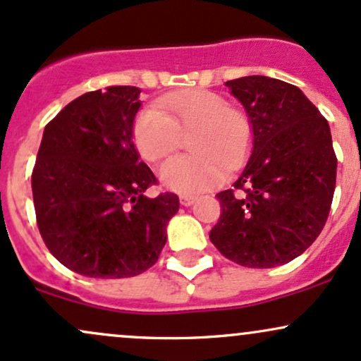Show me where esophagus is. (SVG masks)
<instances>
[{"mask_svg": "<svg viewBox=\"0 0 361 361\" xmlns=\"http://www.w3.org/2000/svg\"><path fill=\"white\" fill-rule=\"evenodd\" d=\"M194 201H196V197H194V196H180V204L182 206H191Z\"/></svg>", "mask_w": 361, "mask_h": 361, "instance_id": "obj_1", "label": "esophagus"}]
</instances>
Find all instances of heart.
Segmentation results:
<instances>
[{
  "instance_id": "heart-1",
  "label": "heart",
  "mask_w": 361,
  "mask_h": 361,
  "mask_svg": "<svg viewBox=\"0 0 361 361\" xmlns=\"http://www.w3.org/2000/svg\"><path fill=\"white\" fill-rule=\"evenodd\" d=\"M159 107L143 109L133 124V141L140 155L159 161L189 137L192 155L173 157L159 170L161 184L179 194H196L220 184L225 165L235 167L250 143V123L244 112L228 107L221 95L188 90L164 97Z\"/></svg>"
}]
</instances>
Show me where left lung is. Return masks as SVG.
<instances>
[{
	"instance_id": "left-lung-1",
	"label": "left lung",
	"mask_w": 361,
	"mask_h": 361,
	"mask_svg": "<svg viewBox=\"0 0 361 361\" xmlns=\"http://www.w3.org/2000/svg\"><path fill=\"white\" fill-rule=\"evenodd\" d=\"M252 128V152L221 204L209 240L245 268H276L300 256L329 216L336 153L327 121L295 85L269 76L226 82Z\"/></svg>"
}]
</instances>
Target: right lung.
<instances>
[{"instance_id":"right-lung-1","label":"right lung","mask_w":361,"mask_h":361,"mask_svg":"<svg viewBox=\"0 0 361 361\" xmlns=\"http://www.w3.org/2000/svg\"><path fill=\"white\" fill-rule=\"evenodd\" d=\"M137 87L83 93L44 129L32 172L35 216L47 249L88 278H131L159 259L179 212L133 143Z\"/></svg>"}]
</instances>
